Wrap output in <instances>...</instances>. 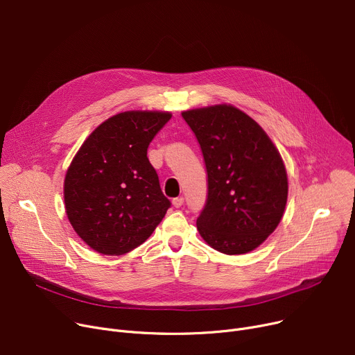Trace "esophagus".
Segmentation results:
<instances>
[{
    "label": "esophagus",
    "mask_w": 355,
    "mask_h": 355,
    "mask_svg": "<svg viewBox=\"0 0 355 355\" xmlns=\"http://www.w3.org/2000/svg\"><path fill=\"white\" fill-rule=\"evenodd\" d=\"M182 204H184V198H182V197H177V198L173 200V205H174L175 208H180Z\"/></svg>",
    "instance_id": "34e87169"
}]
</instances>
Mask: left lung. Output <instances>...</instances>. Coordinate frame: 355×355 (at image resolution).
I'll return each instance as SVG.
<instances>
[{"mask_svg":"<svg viewBox=\"0 0 355 355\" xmlns=\"http://www.w3.org/2000/svg\"><path fill=\"white\" fill-rule=\"evenodd\" d=\"M207 170V200L197 218L201 237L234 255L252 251L277 228L288 196L284 162L268 135L232 105L184 111Z\"/></svg>","mask_w":355,"mask_h":355,"instance_id":"1","label":"left lung"}]
</instances>
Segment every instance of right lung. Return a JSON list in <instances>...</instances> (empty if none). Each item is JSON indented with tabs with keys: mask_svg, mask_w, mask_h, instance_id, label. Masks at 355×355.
Segmentation results:
<instances>
[{
	"mask_svg": "<svg viewBox=\"0 0 355 355\" xmlns=\"http://www.w3.org/2000/svg\"><path fill=\"white\" fill-rule=\"evenodd\" d=\"M170 112L127 111L91 132L64 181L68 220L80 237L105 255L143 244L171 207L147 150Z\"/></svg>",
	"mask_w": 355,
	"mask_h": 355,
	"instance_id": "obj_1",
	"label": "right lung"
}]
</instances>
